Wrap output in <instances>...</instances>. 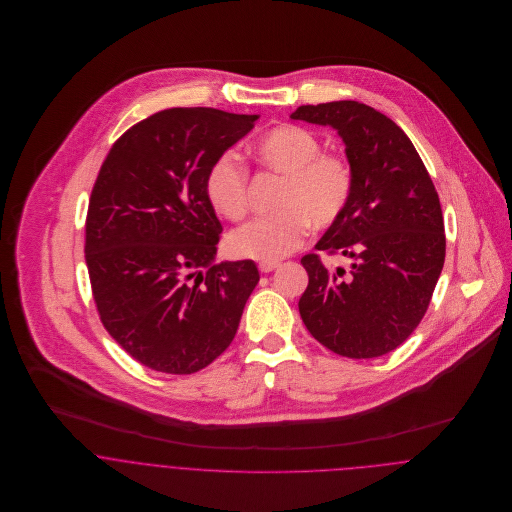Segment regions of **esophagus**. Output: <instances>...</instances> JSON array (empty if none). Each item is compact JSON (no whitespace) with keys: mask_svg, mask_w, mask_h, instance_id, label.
Masks as SVG:
<instances>
[{"mask_svg":"<svg viewBox=\"0 0 512 512\" xmlns=\"http://www.w3.org/2000/svg\"><path fill=\"white\" fill-rule=\"evenodd\" d=\"M278 266H280L278 262H260V264H258V268H260V272H262V274H270V272H272V270H276Z\"/></svg>","mask_w":512,"mask_h":512,"instance_id":"34e87169","label":"esophagus"}]
</instances>
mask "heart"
Masks as SVG:
<instances>
[{
  "label": "heart",
  "instance_id": "1",
  "mask_svg": "<svg viewBox=\"0 0 512 512\" xmlns=\"http://www.w3.org/2000/svg\"><path fill=\"white\" fill-rule=\"evenodd\" d=\"M252 153L266 171L282 177V185L274 197L276 213L228 234L226 248L232 256L280 260L303 244L309 224L327 230L345 215L355 189L353 167L343 153L323 149L317 134L282 124L260 136ZM203 189L222 219L236 222L246 217L250 171L236 153L222 151L213 159Z\"/></svg>",
  "mask_w": 512,
  "mask_h": 512
}]
</instances>
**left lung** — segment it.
I'll use <instances>...</instances> for the list:
<instances>
[{
  "mask_svg": "<svg viewBox=\"0 0 512 512\" xmlns=\"http://www.w3.org/2000/svg\"><path fill=\"white\" fill-rule=\"evenodd\" d=\"M292 118L333 126L355 173L345 215L315 244L353 258V270H329L319 254H305L309 284L299 315L341 357L386 355L420 325L438 284L445 260L438 191L410 138L382 112L341 100L299 106Z\"/></svg>",
  "mask_w": 512,
  "mask_h": 512,
  "instance_id": "left-lung-1",
  "label": "left lung"
}]
</instances>
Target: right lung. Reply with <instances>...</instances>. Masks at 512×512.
<instances>
[{"mask_svg":"<svg viewBox=\"0 0 512 512\" xmlns=\"http://www.w3.org/2000/svg\"><path fill=\"white\" fill-rule=\"evenodd\" d=\"M258 116L169 108L110 147L90 193L84 258L102 325L138 363L193 374L228 349L260 274L213 264L219 219L203 181ZM199 267H207L203 275Z\"/></svg>","mask_w":512,"mask_h":512,"instance_id":"obj_1","label":"right lung"}]
</instances>
